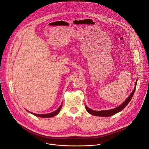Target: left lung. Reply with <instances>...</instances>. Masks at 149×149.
Here are the masks:
<instances>
[{"mask_svg": "<svg viewBox=\"0 0 149 149\" xmlns=\"http://www.w3.org/2000/svg\"><path fill=\"white\" fill-rule=\"evenodd\" d=\"M137 81L138 79H136L135 84H134V87L133 90L132 91V93H130V95L129 96V97H127L126 100H125V101L122 103L121 105H119V106H118L117 107L111 110H101V111H96V110H91V109H89L87 106L86 105V110L90 113L91 115H93L94 116H101V117H107V116H112L115 114H116L117 113L121 111V110H123L126 106L129 103V102L130 101L131 99L132 98L134 91H135L136 89V84H137Z\"/></svg>", "mask_w": 149, "mask_h": 149, "instance_id": "left-lung-1", "label": "left lung"}]
</instances>
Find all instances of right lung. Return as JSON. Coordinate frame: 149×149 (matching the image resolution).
<instances>
[{
    "label": "right lung",
    "instance_id": "right-lung-1",
    "mask_svg": "<svg viewBox=\"0 0 149 149\" xmlns=\"http://www.w3.org/2000/svg\"><path fill=\"white\" fill-rule=\"evenodd\" d=\"M62 103L61 104V105L59 106V108L56 110V111H53L52 113H47V114H36V113H32V112H30L29 111H28L27 110H26L28 112H29L30 113H31V114L36 116H38V117H40V118H52V117H53L56 115H57L58 113H59L61 108H62Z\"/></svg>",
    "mask_w": 149,
    "mask_h": 149
}]
</instances>
